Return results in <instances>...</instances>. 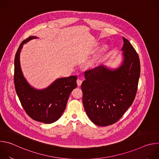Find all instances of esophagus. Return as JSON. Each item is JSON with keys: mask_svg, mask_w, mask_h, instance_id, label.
<instances>
[{"mask_svg": "<svg viewBox=\"0 0 159 159\" xmlns=\"http://www.w3.org/2000/svg\"><path fill=\"white\" fill-rule=\"evenodd\" d=\"M82 83V80L81 79H78L77 80V84L78 86H80V85H81Z\"/></svg>", "mask_w": 159, "mask_h": 159, "instance_id": "34e87169", "label": "esophagus"}]
</instances>
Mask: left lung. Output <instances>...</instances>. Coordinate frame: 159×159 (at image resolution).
Wrapping results in <instances>:
<instances>
[{
	"mask_svg": "<svg viewBox=\"0 0 159 159\" xmlns=\"http://www.w3.org/2000/svg\"><path fill=\"white\" fill-rule=\"evenodd\" d=\"M123 61L116 69L104 65L85 71L81 85L87 115L95 125L106 126L118 121L131 106L140 74L138 53L123 37Z\"/></svg>",
	"mask_w": 159,
	"mask_h": 159,
	"instance_id": "8db88e82",
	"label": "left lung"
}]
</instances>
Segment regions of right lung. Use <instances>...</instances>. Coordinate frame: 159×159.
<instances>
[{
  "label": "right lung",
  "mask_w": 159,
  "mask_h": 159,
  "mask_svg": "<svg viewBox=\"0 0 159 159\" xmlns=\"http://www.w3.org/2000/svg\"><path fill=\"white\" fill-rule=\"evenodd\" d=\"M30 36L22 41L14 59V85L22 107L33 120L50 124L57 121L65 109L67 101L72 90L77 87V76L60 78L48 87L36 89L26 80L20 65V53L23 45L31 39Z\"/></svg>",
  "instance_id": "obj_1"
}]
</instances>
